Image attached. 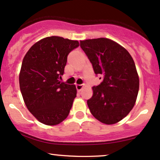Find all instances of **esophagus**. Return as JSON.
<instances>
[{
	"mask_svg": "<svg viewBox=\"0 0 160 160\" xmlns=\"http://www.w3.org/2000/svg\"><path fill=\"white\" fill-rule=\"evenodd\" d=\"M82 88H83V86H82V85H80V84H78V85H76V89L78 92L81 91Z\"/></svg>",
	"mask_w": 160,
	"mask_h": 160,
	"instance_id": "1",
	"label": "esophagus"
}]
</instances>
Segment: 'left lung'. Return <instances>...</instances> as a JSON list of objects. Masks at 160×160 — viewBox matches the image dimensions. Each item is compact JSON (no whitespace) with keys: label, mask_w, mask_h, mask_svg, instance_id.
Here are the masks:
<instances>
[{"label":"left lung","mask_w":160,"mask_h":160,"mask_svg":"<svg viewBox=\"0 0 160 160\" xmlns=\"http://www.w3.org/2000/svg\"><path fill=\"white\" fill-rule=\"evenodd\" d=\"M80 47L102 81L93 86L87 101L91 113L101 122L115 124L132 111L139 89L132 57L123 47L108 38L80 40Z\"/></svg>","instance_id":"1"}]
</instances>
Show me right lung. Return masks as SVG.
Segmentation results:
<instances>
[{
	"instance_id": "add662e5",
	"label": "right lung",
	"mask_w": 160,
	"mask_h": 160,
	"mask_svg": "<svg viewBox=\"0 0 160 160\" xmlns=\"http://www.w3.org/2000/svg\"><path fill=\"white\" fill-rule=\"evenodd\" d=\"M78 40L52 36L28 49L22 63L19 87L25 105L41 123L56 126L69 114L77 95L75 85L62 82L68 55Z\"/></svg>"
}]
</instances>
